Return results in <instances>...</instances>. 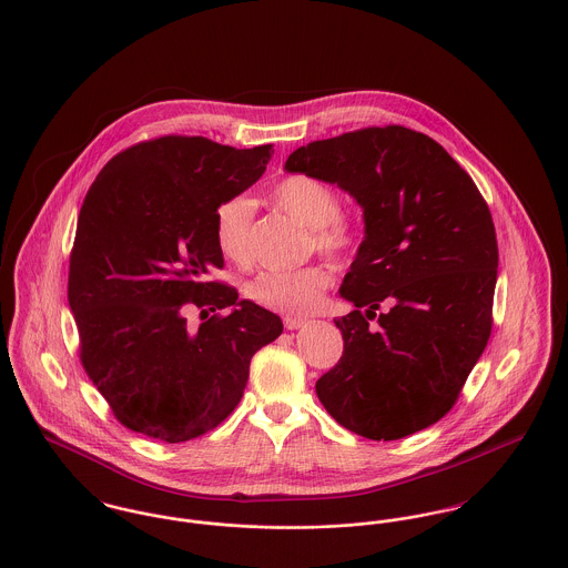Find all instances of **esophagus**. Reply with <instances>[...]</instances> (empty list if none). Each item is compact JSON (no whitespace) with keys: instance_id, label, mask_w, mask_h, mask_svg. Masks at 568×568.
<instances>
[{"instance_id":"1","label":"esophagus","mask_w":568,"mask_h":568,"mask_svg":"<svg viewBox=\"0 0 568 568\" xmlns=\"http://www.w3.org/2000/svg\"><path fill=\"white\" fill-rule=\"evenodd\" d=\"M284 325L286 329H300L306 325V320H300V317H284Z\"/></svg>"}]
</instances>
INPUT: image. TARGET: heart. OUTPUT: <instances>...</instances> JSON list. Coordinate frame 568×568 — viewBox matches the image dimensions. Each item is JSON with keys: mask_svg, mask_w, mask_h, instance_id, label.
Wrapping results in <instances>:
<instances>
[{"mask_svg": "<svg viewBox=\"0 0 568 568\" xmlns=\"http://www.w3.org/2000/svg\"><path fill=\"white\" fill-rule=\"evenodd\" d=\"M271 201L311 230L313 244L327 255H347L358 241L356 227L341 214V199L332 185L315 176L291 174L271 190ZM255 207L244 194L230 196L214 212V239L219 251L236 264L251 257V227ZM332 286V271L311 264L297 271H262L246 288L248 297L271 311L306 315L315 311Z\"/></svg>", "mask_w": 568, "mask_h": 568, "instance_id": "b5f03b06", "label": "heart"}]
</instances>
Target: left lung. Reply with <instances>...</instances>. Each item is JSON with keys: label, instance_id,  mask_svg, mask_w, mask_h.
I'll return each mask as SVG.
<instances>
[{"label": "left lung", "instance_id": "8db88e82", "mask_svg": "<svg viewBox=\"0 0 568 568\" xmlns=\"http://www.w3.org/2000/svg\"><path fill=\"white\" fill-rule=\"evenodd\" d=\"M284 168L336 183L365 219L338 291L356 311L334 320L343 356L317 381L322 405L376 442L435 424L491 332L498 246L481 192L435 140L396 124L311 142Z\"/></svg>", "mask_w": 568, "mask_h": 568}]
</instances>
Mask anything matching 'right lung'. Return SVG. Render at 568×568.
I'll return each mask as SVG.
<instances>
[{"instance_id":"obj_1","label":"right lung","mask_w":568,"mask_h":568,"mask_svg":"<svg viewBox=\"0 0 568 568\" xmlns=\"http://www.w3.org/2000/svg\"><path fill=\"white\" fill-rule=\"evenodd\" d=\"M271 155V144L165 135L122 151L91 183L68 300L82 367L126 428L168 444L216 428L243 398L251 356L282 334L277 315L210 280L223 268L214 212ZM190 305L226 315L192 331Z\"/></svg>"}]
</instances>
